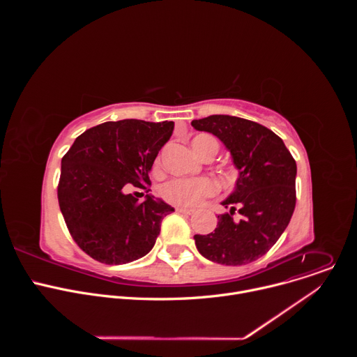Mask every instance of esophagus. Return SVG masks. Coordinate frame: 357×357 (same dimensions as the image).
<instances>
[{
  "label": "esophagus",
  "instance_id": "34e87169",
  "mask_svg": "<svg viewBox=\"0 0 357 357\" xmlns=\"http://www.w3.org/2000/svg\"><path fill=\"white\" fill-rule=\"evenodd\" d=\"M178 213H183V215H192L193 211L192 209H186V208H176Z\"/></svg>",
  "mask_w": 357,
  "mask_h": 357
}]
</instances>
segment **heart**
Instances as JSON below:
<instances>
[{
    "mask_svg": "<svg viewBox=\"0 0 357 357\" xmlns=\"http://www.w3.org/2000/svg\"><path fill=\"white\" fill-rule=\"evenodd\" d=\"M192 149L197 157H203L211 154L212 157L219 149V142L215 137L209 134H199L190 141ZM218 190V185L209 178H197V179H172L165 183L161 189L162 196L179 206H196L202 202L203 197L215 195Z\"/></svg>",
    "mask_w": 357,
    "mask_h": 357,
    "instance_id": "heart-1",
    "label": "heart"
}]
</instances>
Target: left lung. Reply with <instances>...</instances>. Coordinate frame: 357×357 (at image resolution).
<instances>
[{"label":"left lung","instance_id":"1","mask_svg":"<svg viewBox=\"0 0 357 357\" xmlns=\"http://www.w3.org/2000/svg\"><path fill=\"white\" fill-rule=\"evenodd\" d=\"M192 127L216 135L238 171L233 192L222 202L213 233L195 234L203 257L219 264L256 261L275 244L295 209L296 164L284 141L267 127L245 119L215 114ZM239 208L240 220L232 215Z\"/></svg>","mask_w":357,"mask_h":357}]
</instances>
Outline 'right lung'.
<instances>
[{"mask_svg": "<svg viewBox=\"0 0 357 357\" xmlns=\"http://www.w3.org/2000/svg\"><path fill=\"white\" fill-rule=\"evenodd\" d=\"M172 131L174 121H107L79 135L62 158L61 212L91 259L127 264L154 247L162 219L175 209L151 193L139 202L127 189L151 185L152 164Z\"/></svg>", "mask_w": 357, "mask_h": 357, "instance_id": "1", "label": "right lung"}]
</instances>
